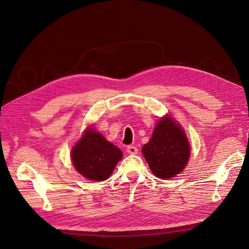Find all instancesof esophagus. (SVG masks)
Returning <instances> with one entry per match:
<instances>
[{
	"instance_id": "obj_1",
	"label": "esophagus",
	"mask_w": 249,
	"mask_h": 249,
	"mask_svg": "<svg viewBox=\"0 0 249 249\" xmlns=\"http://www.w3.org/2000/svg\"><path fill=\"white\" fill-rule=\"evenodd\" d=\"M126 152L131 155H136L138 153V148L134 145H129L126 147Z\"/></svg>"
}]
</instances>
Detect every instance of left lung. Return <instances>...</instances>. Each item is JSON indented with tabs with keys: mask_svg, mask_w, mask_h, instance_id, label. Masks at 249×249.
Instances as JSON below:
<instances>
[{
	"mask_svg": "<svg viewBox=\"0 0 249 249\" xmlns=\"http://www.w3.org/2000/svg\"><path fill=\"white\" fill-rule=\"evenodd\" d=\"M142 154L156 177L168 179L185 168L190 146L183 129L166 116L156 125L152 138L142 147Z\"/></svg>",
	"mask_w": 249,
	"mask_h": 249,
	"instance_id": "8db88e82",
	"label": "left lung"
}]
</instances>
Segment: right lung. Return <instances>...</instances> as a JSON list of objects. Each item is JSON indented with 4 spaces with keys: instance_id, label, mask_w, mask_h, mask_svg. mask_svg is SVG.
<instances>
[{
    "instance_id": "obj_1",
    "label": "right lung",
    "mask_w": 249,
    "mask_h": 249,
    "mask_svg": "<svg viewBox=\"0 0 249 249\" xmlns=\"http://www.w3.org/2000/svg\"><path fill=\"white\" fill-rule=\"evenodd\" d=\"M122 158V150L92 129L85 132L71 153L76 169L92 180L107 179Z\"/></svg>"
}]
</instances>
